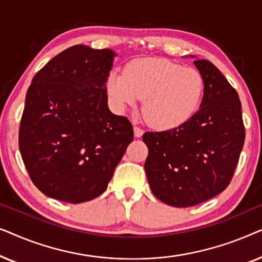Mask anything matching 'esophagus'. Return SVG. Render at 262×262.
Instances as JSON below:
<instances>
[{
  "mask_svg": "<svg viewBox=\"0 0 262 262\" xmlns=\"http://www.w3.org/2000/svg\"><path fill=\"white\" fill-rule=\"evenodd\" d=\"M134 134H135V137L139 138V137H142L143 134H144V131H143L141 127H138V126H134Z\"/></svg>",
  "mask_w": 262,
  "mask_h": 262,
  "instance_id": "obj_1",
  "label": "esophagus"
}]
</instances>
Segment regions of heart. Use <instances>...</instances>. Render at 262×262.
<instances>
[{
  "label": "heart",
  "mask_w": 262,
  "mask_h": 262,
  "mask_svg": "<svg viewBox=\"0 0 262 262\" xmlns=\"http://www.w3.org/2000/svg\"><path fill=\"white\" fill-rule=\"evenodd\" d=\"M105 91L117 113H125L143 99L142 111L149 124L173 130L198 112L205 82L193 68L162 58H138L127 63L124 73L110 71Z\"/></svg>",
  "instance_id": "b5f03b06"
}]
</instances>
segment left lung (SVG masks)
<instances>
[{
    "instance_id": "obj_1",
    "label": "left lung",
    "mask_w": 262,
    "mask_h": 262,
    "mask_svg": "<svg viewBox=\"0 0 262 262\" xmlns=\"http://www.w3.org/2000/svg\"><path fill=\"white\" fill-rule=\"evenodd\" d=\"M194 66L205 82L198 112L180 127L143 135L151 192L175 207L196 205L223 192L245 143L237 92L209 60L196 59Z\"/></svg>"
}]
</instances>
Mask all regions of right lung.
<instances>
[{"mask_svg": "<svg viewBox=\"0 0 262 262\" xmlns=\"http://www.w3.org/2000/svg\"><path fill=\"white\" fill-rule=\"evenodd\" d=\"M117 53L74 45L39 70L28 88L19 146L33 184L50 198L80 204L106 191L134 141L127 118L107 105Z\"/></svg>", "mask_w": 262, "mask_h": 262, "instance_id": "right-lung-1", "label": "right lung"}]
</instances>
